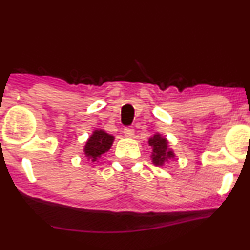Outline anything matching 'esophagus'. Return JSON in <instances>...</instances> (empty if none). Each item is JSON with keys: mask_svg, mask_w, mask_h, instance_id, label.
Segmentation results:
<instances>
[{"mask_svg": "<svg viewBox=\"0 0 250 250\" xmlns=\"http://www.w3.org/2000/svg\"><path fill=\"white\" fill-rule=\"evenodd\" d=\"M124 133H125V137H132L133 133H135V130L131 129V128H125L124 130Z\"/></svg>", "mask_w": 250, "mask_h": 250, "instance_id": "34e87169", "label": "esophagus"}]
</instances>
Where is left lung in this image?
<instances>
[{
  "label": "left lung",
  "mask_w": 250,
  "mask_h": 250,
  "mask_svg": "<svg viewBox=\"0 0 250 250\" xmlns=\"http://www.w3.org/2000/svg\"><path fill=\"white\" fill-rule=\"evenodd\" d=\"M148 145L152 147V162L155 165L162 167L165 162L173 160L175 154L170 147H168L167 139L160 133H155L148 139Z\"/></svg>",
  "instance_id": "1"
}]
</instances>
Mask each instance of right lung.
<instances>
[{
	"label": "right lung",
	"instance_id": "right-lung-1",
	"mask_svg": "<svg viewBox=\"0 0 250 250\" xmlns=\"http://www.w3.org/2000/svg\"><path fill=\"white\" fill-rule=\"evenodd\" d=\"M113 142L114 137L108 135L104 130H94L91 136L87 139L85 147H83V154L87 159L91 160V162L97 161V159H100L103 154L110 150Z\"/></svg>",
	"mask_w": 250,
	"mask_h": 250
}]
</instances>
